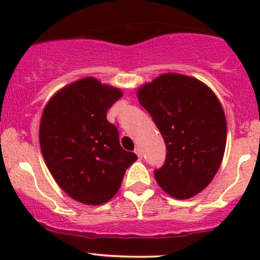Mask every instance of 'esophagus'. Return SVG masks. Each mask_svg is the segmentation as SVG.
I'll return each mask as SVG.
<instances>
[{
  "label": "esophagus",
  "instance_id": "34e87169",
  "mask_svg": "<svg viewBox=\"0 0 260 260\" xmlns=\"http://www.w3.org/2000/svg\"><path fill=\"white\" fill-rule=\"evenodd\" d=\"M135 152H136V154H137L138 157H142V149H141V147H136V149H135Z\"/></svg>",
  "mask_w": 260,
  "mask_h": 260
}]
</instances>
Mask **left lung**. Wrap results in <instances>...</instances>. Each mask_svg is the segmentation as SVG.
Here are the masks:
<instances>
[{
	"label": "left lung",
	"instance_id": "left-lung-1",
	"mask_svg": "<svg viewBox=\"0 0 260 260\" xmlns=\"http://www.w3.org/2000/svg\"><path fill=\"white\" fill-rule=\"evenodd\" d=\"M166 143V159L154 170L159 187L175 199L201 192L216 175L226 145V118L214 91L196 78L157 77L137 91Z\"/></svg>",
	"mask_w": 260,
	"mask_h": 260
}]
</instances>
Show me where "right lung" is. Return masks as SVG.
Instances as JSON below:
<instances>
[{"mask_svg":"<svg viewBox=\"0 0 260 260\" xmlns=\"http://www.w3.org/2000/svg\"><path fill=\"white\" fill-rule=\"evenodd\" d=\"M120 89L83 78L60 89L41 115L39 140L50 174L74 200L102 205L119 190L125 170L137 159L120 147L107 112Z\"/></svg>","mask_w":260,"mask_h":260,"instance_id":"right-lung-1","label":"right lung"}]
</instances>
